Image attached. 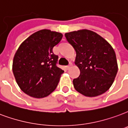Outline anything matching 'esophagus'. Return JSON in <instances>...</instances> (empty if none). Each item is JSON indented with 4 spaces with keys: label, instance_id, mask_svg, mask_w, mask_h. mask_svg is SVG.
I'll use <instances>...</instances> for the list:
<instances>
[{
    "label": "esophagus",
    "instance_id": "obj_1",
    "mask_svg": "<svg viewBox=\"0 0 128 128\" xmlns=\"http://www.w3.org/2000/svg\"><path fill=\"white\" fill-rule=\"evenodd\" d=\"M72 66V62H70L68 65V66H66V68L68 70V69H70V68H71Z\"/></svg>",
    "mask_w": 128,
    "mask_h": 128
}]
</instances>
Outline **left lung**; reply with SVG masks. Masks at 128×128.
<instances>
[{
  "instance_id": "1",
  "label": "left lung",
  "mask_w": 128,
  "mask_h": 128,
  "mask_svg": "<svg viewBox=\"0 0 128 128\" xmlns=\"http://www.w3.org/2000/svg\"><path fill=\"white\" fill-rule=\"evenodd\" d=\"M76 52L74 63L80 75L73 80L74 89L88 97L102 94L110 88L118 70L112 46L92 30H80L65 34Z\"/></svg>"
}]
</instances>
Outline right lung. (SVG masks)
I'll return each instance as SVG.
<instances>
[{
    "instance_id": "1",
    "label": "right lung",
    "mask_w": 128,
    "mask_h": 128,
    "mask_svg": "<svg viewBox=\"0 0 128 128\" xmlns=\"http://www.w3.org/2000/svg\"><path fill=\"white\" fill-rule=\"evenodd\" d=\"M63 35L50 30L36 32L24 41L13 61L16 82L24 92L35 98H45L56 90L64 70L57 66L53 52Z\"/></svg>"
}]
</instances>
